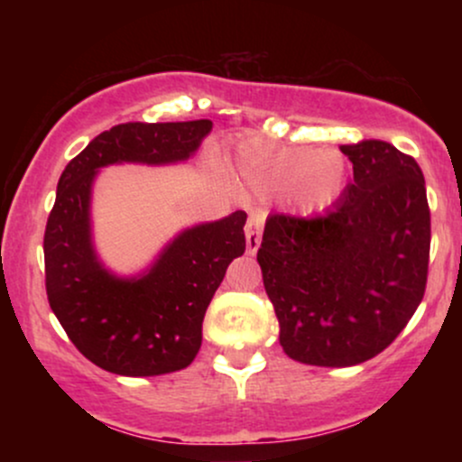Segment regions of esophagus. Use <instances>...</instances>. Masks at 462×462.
<instances>
[{"mask_svg": "<svg viewBox=\"0 0 462 462\" xmlns=\"http://www.w3.org/2000/svg\"><path fill=\"white\" fill-rule=\"evenodd\" d=\"M263 224L264 215L263 213H252L245 224V238H247V252L256 254L258 245H261V235H263Z\"/></svg>", "mask_w": 462, "mask_h": 462, "instance_id": "esophagus-1", "label": "esophagus"}]
</instances>
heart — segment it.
Listing matches in <instances>:
<instances>
[{"label":"heart","mask_w":462,"mask_h":462,"mask_svg":"<svg viewBox=\"0 0 462 462\" xmlns=\"http://www.w3.org/2000/svg\"><path fill=\"white\" fill-rule=\"evenodd\" d=\"M235 176L252 193H291L301 208H323L341 193L346 162L334 152L245 143L235 158Z\"/></svg>","instance_id":"b5f03b06"}]
</instances>
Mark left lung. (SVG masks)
<instances>
[{
	"label": "left lung",
	"mask_w": 462,
	"mask_h": 462,
	"mask_svg": "<svg viewBox=\"0 0 462 462\" xmlns=\"http://www.w3.org/2000/svg\"><path fill=\"white\" fill-rule=\"evenodd\" d=\"M354 164L332 208L267 217L258 263L286 356L352 367L378 356L421 304L430 208L417 161L386 141L341 145Z\"/></svg>",
	"instance_id": "left-lung-1"
}]
</instances>
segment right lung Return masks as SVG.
<instances>
[{"mask_svg":"<svg viewBox=\"0 0 462 462\" xmlns=\"http://www.w3.org/2000/svg\"><path fill=\"white\" fill-rule=\"evenodd\" d=\"M213 121L119 124L67 164L47 217L45 289L71 343L91 363L119 375H161L193 363L201 323L227 264L245 252L247 215L184 230L145 275L115 278L91 245V184L113 162L164 164L189 158Z\"/></svg>","mask_w":462,"mask_h":462,"instance_id":"obj_1","label":"right lung"}]
</instances>
